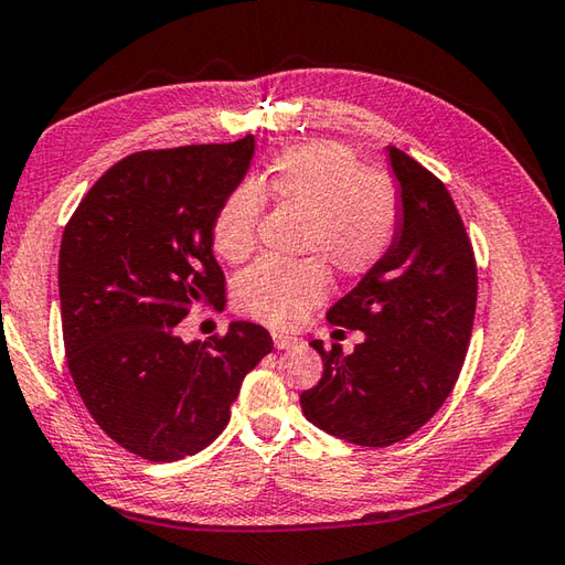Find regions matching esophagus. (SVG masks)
Segmentation results:
<instances>
[{"label": "esophagus", "mask_w": 565, "mask_h": 565, "mask_svg": "<svg viewBox=\"0 0 565 565\" xmlns=\"http://www.w3.org/2000/svg\"><path fill=\"white\" fill-rule=\"evenodd\" d=\"M273 343H275V349L278 351H290V349H299L302 347V339H297V337H287V333H273Z\"/></svg>", "instance_id": "1"}]
</instances>
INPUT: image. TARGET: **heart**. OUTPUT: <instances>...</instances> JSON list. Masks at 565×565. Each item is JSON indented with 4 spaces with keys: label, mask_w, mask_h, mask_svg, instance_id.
Returning a JSON list of instances; mask_svg holds the SVG:
<instances>
[{
    "label": "heart",
    "mask_w": 565,
    "mask_h": 565,
    "mask_svg": "<svg viewBox=\"0 0 565 565\" xmlns=\"http://www.w3.org/2000/svg\"><path fill=\"white\" fill-rule=\"evenodd\" d=\"M268 200L307 214L302 250L324 258L347 278L375 270L393 248L402 204L395 182L365 170L353 151L333 141H315L278 153L260 178L234 188L212 222L214 250L228 263L256 250V228ZM329 290L324 263L263 258L236 278L234 305L241 315L273 329H290Z\"/></svg>",
    "instance_id": "heart-1"
}]
</instances>
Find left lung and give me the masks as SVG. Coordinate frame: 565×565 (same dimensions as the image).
<instances>
[{"label":"left lung","instance_id":"left-lung-1","mask_svg":"<svg viewBox=\"0 0 565 565\" xmlns=\"http://www.w3.org/2000/svg\"><path fill=\"white\" fill-rule=\"evenodd\" d=\"M402 222L385 260L327 319L363 331L353 353L324 351V373L299 395L305 417L337 439L390 446L424 427L451 395L473 329L478 273L460 214L427 168L387 146Z\"/></svg>","mask_w":565,"mask_h":565}]
</instances>
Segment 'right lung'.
Listing matches in <instances>:
<instances>
[{"mask_svg":"<svg viewBox=\"0 0 565 565\" xmlns=\"http://www.w3.org/2000/svg\"><path fill=\"white\" fill-rule=\"evenodd\" d=\"M253 151L246 136L134 153L92 185L63 232L57 290L75 387L109 439L156 463L210 446L273 349L250 321L204 343L178 337L192 307H226L212 222Z\"/></svg>","mask_w":565,"mask_h":565,"instance_id":"add662e5","label":"right lung"}]
</instances>
